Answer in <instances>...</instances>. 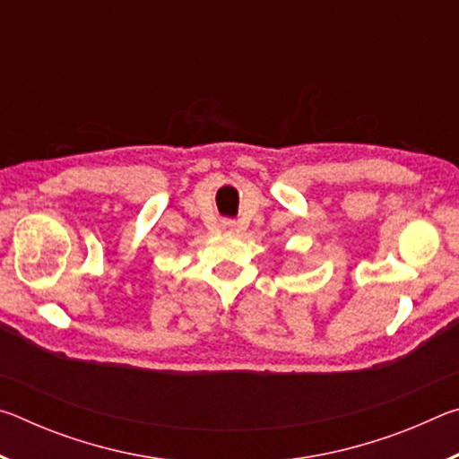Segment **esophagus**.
Instances as JSON below:
<instances>
[{
	"label": "esophagus",
	"mask_w": 459,
	"mask_h": 459,
	"mask_svg": "<svg viewBox=\"0 0 459 459\" xmlns=\"http://www.w3.org/2000/svg\"><path fill=\"white\" fill-rule=\"evenodd\" d=\"M224 224H227V227H229V229L232 227V222H224Z\"/></svg>",
	"instance_id": "obj_1"
}]
</instances>
